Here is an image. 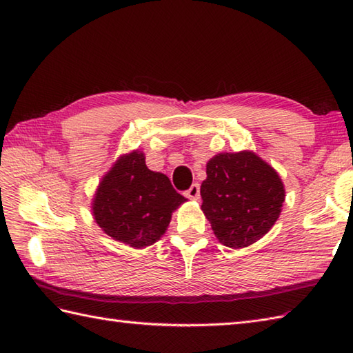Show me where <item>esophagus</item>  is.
<instances>
[{"label":"esophagus","mask_w":353,"mask_h":353,"mask_svg":"<svg viewBox=\"0 0 353 353\" xmlns=\"http://www.w3.org/2000/svg\"><path fill=\"white\" fill-rule=\"evenodd\" d=\"M185 196L191 200H199L200 199V185L192 183L191 188L188 191H185Z\"/></svg>","instance_id":"34e87169"}]
</instances>
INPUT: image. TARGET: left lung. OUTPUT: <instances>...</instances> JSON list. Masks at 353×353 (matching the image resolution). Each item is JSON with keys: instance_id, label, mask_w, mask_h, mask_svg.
Wrapping results in <instances>:
<instances>
[{"instance_id": "8db88e82", "label": "left lung", "mask_w": 353, "mask_h": 353, "mask_svg": "<svg viewBox=\"0 0 353 353\" xmlns=\"http://www.w3.org/2000/svg\"><path fill=\"white\" fill-rule=\"evenodd\" d=\"M200 194L201 211L216 239L232 249L264 236L279 219L285 200L277 171L250 150L211 157Z\"/></svg>"}]
</instances>
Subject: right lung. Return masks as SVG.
Masks as SVG:
<instances>
[{
  "label": "right lung",
  "instance_id": "add662e5",
  "mask_svg": "<svg viewBox=\"0 0 353 353\" xmlns=\"http://www.w3.org/2000/svg\"><path fill=\"white\" fill-rule=\"evenodd\" d=\"M162 172L148 170L138 150L121 154L103 176L92 215L104 234L133 249L152 245L167 232L171 215L185 203Z\"/></svg>",
  "mask_w": 353,
  "mask_h": 353
}]
</instances>
